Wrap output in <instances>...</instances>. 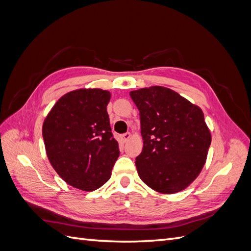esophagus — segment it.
<instances>
[{"label": "esophagus", "mask_w": 251, "mask_h": 251, "mask_svg": "<svg viewBox=\"0 0 251 251\" xmlns=\"http://www.w3.org/2000/svg\"><path fill=\"white\" fill-rule=\"evenodd\" d=\"M130 137H131L130 133H125V134L121 135V139H123L124 142H126L128 139H130Z\"/></svg>", "instance_id": "esophagus-1"}]
</instances>
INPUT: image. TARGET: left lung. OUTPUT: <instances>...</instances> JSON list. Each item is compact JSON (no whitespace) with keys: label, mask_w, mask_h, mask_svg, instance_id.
I'll return each instance as SVG.
<instances>
[{"label":"left lung","mask_w":251,"mask_h":251,"mask_svg":"<svg viewBox=\"0 0 251 251\" xmlns=\"http://www.w3.org/2000/svg\"><path fill=\"white\" fill-rule=\"evenodd\" d=\"M130 96L143 138L135 162L140 179L162 194L186 188L200 174L211 142L202 110L164 87L131 91Z\"/></svg>","instance_id":"1"}]
</instances>
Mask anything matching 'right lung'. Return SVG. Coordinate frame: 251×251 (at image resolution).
<instances>
[{
  "label": "right lung",
  "mask_w": 251,
  "mask_h": 251,
  "mask_svg": "<svg viewBox=\"0 0 251 251\" xmlns=\"http://www.w3.org/2000/svg\"><path fill=\"white\" fill-rule=\"evenodd\" d=\"M110 98V92L101 89L72 91L59 98L44 121L51 165L68 184L81 191L102 186L119 156L107 112Z\"/></svg>",
  "instance_id": "1"
}]
</instances>
